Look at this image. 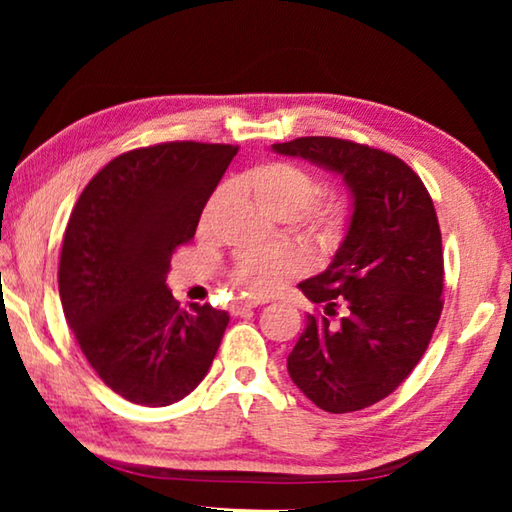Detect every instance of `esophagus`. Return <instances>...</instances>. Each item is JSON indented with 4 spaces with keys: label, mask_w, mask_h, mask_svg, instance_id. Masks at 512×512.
Segmentation results:
<instances>
[{
    "label": "esophagus",
    "mask_w": 512,
    "mask_h": 512,
    "mask_svg": "<svg viewBox=\"0 0 512 512\" xmlns=\"http://www.w3.org/2000/svg\"><path fill=\"white\" fill-rule=\"evenodd\" d=\"M259 305H264V300H262V298H250V300H241V302H237L235 307H232V314H235V316H244L246 311L255 309V307H259Z\"/></svg>",
    "instance_id": "obj_1"
}]
</instances>
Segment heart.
<instances>
[{"mask_svg": "<svg viewBox=\"0 0 512 512\" xmlns=\"http://www.w3.org/2000/svg\"><path fill=\"white\" fill-rule=\"evenodd\" d=\"M239 185L253 198L259 210L275 216V219H291L302 212V223L320 248L339 246L345 230H348L350 212L348 203L336 194L318 196V180L307 169L293 162H262L248 169L239 178ZM221 203V192H216L205 205L201 225L205 228L212 221L216 207ZM298 271V259L284 250H255L237 259L232 268V280L246 293L275 291L280 284Z\"/></svg>", "mask_w": 512, "mask_h": 512, "instance_id": "heart-1", "label": "heart"}]
</instances>
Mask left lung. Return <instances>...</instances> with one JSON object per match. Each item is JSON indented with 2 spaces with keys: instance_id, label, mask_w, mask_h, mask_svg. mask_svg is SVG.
<instances>
[{
  "instance_id": "8db88e82",
  "label": "left lung",
  "mask_w": 512,
  "mask_h": 512,
  "mask_svg": "<svg viewBox=\"0 0 512 512\" xmlns=\"http://www.w3.org/2000/svg\"><path fill=\"white\" fill-rule=\"evenodd\" d=\"M273 151L339 173L352 194L350 228L332 264L298 284L323 311L307 316L287 368L318 409L361 411L411 375L443 311L433 201L409 164L366 144L298 137Z\"/></svg>"
}]
</instances>
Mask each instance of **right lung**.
<instances>
[{
	"label": "right lung",
	"mask_w": 512,
	"mask_h": 512,
	"mask_svg": "<svg viewBox=\"0 0 512 512\" xmlns=\"http://www.w3.org/2000/svg\"><path fill=\"white\" fill-rule=\"evenodd\" d=\"M237 151L164 142L121 153L69 216L58 266L67 325L103 384L128 402L183 400L219 350L228 311L183 309L164 282Z\"/></svg>",
	"instance_id": "1"
}]
</instances>
